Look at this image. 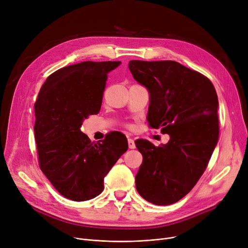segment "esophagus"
Masks as SVG:
<instances>
[{
	"label": "esophagus",
	"instance_id": "1",
	"mask_svg": "<svg viewBox=\"0 0 248 248\" xmlns=\"http://www.w3.org/2000/svg\"><path fill=\"white\" fill-rule=\"evenodd\" d=\"M127 144H128V148L129 149H136V144H135V140L132 139H128L127 140Z\"/></svg>",
	"mask_w": 248,
	"mask_h": 248
}]
</instances>
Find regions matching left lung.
Here are the masks:
<instances>
[{
    "label": "left lung",
    "mask_w": 248,
    "mask_h": 248,
    "mask_svg": "<svg viewBox=\"0 0 248 248\" xmlns=\"http://www.w3.org/2000/svg\"><path fill=\"white\" fill-rule=\"evenodd\" d=\"M128 69L149 91L150 125L170 136L158 148L135 141L142 155L136 187L147 201L170 205L192 190L211 158L219 136L218 97L207 77L176 61L132 60Z\"/></svg>",
    "instance_id": "left-lung-1"
}]
</instances>
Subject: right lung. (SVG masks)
I'll use <instances>...</instances> for the list:
<instances>
[{
	"instance_id": "right-lung-1",
	"label": "right lung",
	"mask_w": 248,
	"mask_h": 248,
	"mask_svg": "<svg viewBox=\"0 0 248 248\" xmlns=\"http://www.w3.org/2000/svg\"><path fill=\"white\" fill-rule=\"evenodd\" d=\"M120 61H84L52 73L34 106L35 140L44 175L65 198L81 202L103 191V179L127 151L126 138L108 134L93 142L80 131L100 110L108 74Z\"/></svg>"
}]
</instances>
